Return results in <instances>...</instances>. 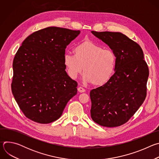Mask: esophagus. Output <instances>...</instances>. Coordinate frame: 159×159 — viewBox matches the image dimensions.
<instances>
[{
    "instance_id": "1",
    "label": "esophagus",
    "mask_w": 159,
    "mask_h": 159,
    "mask_svg": "<svg viewBox=\"0 0 159 159\" xmlns=\"http://www.w3.org/2000/svg\"><path fill=\"white\" fill-rule=\"evenodd\" d=\"M78 91L79 92V93H84L85 91V90L83 88V87H79V88H78Z\"/></svg>"
}]
</instances>
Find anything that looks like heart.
<instances>
[{"label":"heart","mask_w":159,"mask_h":159,"mask_svg":"<svg viewBox=\"0 0 159 159\" xmlns=\"http://www.w3.org/2000/svg\"><path fill=\"white\" fill-rule=\"evenodd\" d=\"M75 53L66 52L63 62L69 75L75 79L84 70L85 82L102 85L106 83L115 71L116 58L109 49H103L98 44L85 41L77 44Z\"/></svg>","instance_id":"heart-1"}]
</instances>
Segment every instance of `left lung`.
Listing matches in <instances>:
<instances>
[{
  "instance_id": "obj_1",
  "label": "left lung",
  "mask_w": 159,
  "mask_h": 159,
  "mask_svg": "<svg viewBox=\"0 0 159 159\" xmlns=\"http://www.w3.org/2000/svg\"><path fill=\"white\" fill-rule=\"evenodd\" d=\"M91 32L110 47L116 61L114 75L90 92V116L101 126H119L134 115L145 99L148 67L140 45L126 35L119 32Z\"/></svg>"
}]
</instances>
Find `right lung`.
<instances>
[{"label":"right lung","instance_id":"right-lung-1","mask_svg":"<svg viewBox=\"0 0 159 159\" xmlns=\"http://www.w3.org/2000/svg\"><path fill=\"white\" fill-rule=\"evenodd\" d=\"M80 33L46 28L28 36L18 49L13 60L12 93L30 120L41 124L56 121L77 94V82L66 74L63 55Z\"/></svg>","mask_w":159,"mask_h":159}]
</instances>
